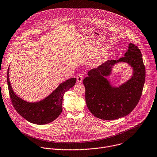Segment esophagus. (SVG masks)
I'll return each instance as SVG.
<instances>
[{
  "label": "esophagus",
  "mask_w": 157,
  "mask_h": 157,
  "mask_svg": "<svg viewBox=\"0 0 157 157\" xmlns=\"http://www.w3.org/2000/svg\"><path fill=\"white\" fill-rule=\"evenodd\" d=\"M83 80V76L81 75V74H78L77 75V82L80 83V82H82Z\"/></svg>",
  "instance_id": "obj_1"
}]
</instances>
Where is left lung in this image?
Returning a JSON list of instances; mask_svg holds the SVG:
<instances>
[{
  "instance_id": "obj_1",
  "label": "left lung",
  "mask_w": 157,
  "mask_h": 157,
  "mask_svg": "<svg viewBox=\"0 0 157 157\" xmlns=\"http://www.w3.org/2000/svg\"><path fill=\"white\" fill-rule=\"evenodd\" d=\"M125 62L133 68V75L118 87L111 85L106 78L113 67ZM145 81V67L142 55L137 46L130 43L124 57L117 60H107L88 72L83 83L85 100L90 112L97 118L112 120L125 117L136 106L141 97Z\"/></svg>"
}]
</instances>
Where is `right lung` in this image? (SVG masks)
I'll use <instances>...</instances> for the list:
<instances>
[{
	"mask_svg": "<svg viewBox=\"0 0 157 157\" xmlns=\"http://www.w3.org/2000/svg\"><path fill=\"white\" fill-rule=\"evenodd\" d=\"M9 68L7 81L12 105L17 113L30 123L45 125L55 120L62 113L64 94L73 87L77 79L71 78L60 83L53 92L44 99L37 102L27 101L13 92L9 80Z\"/></svg>",
	"mask_w": 157,
	"mask_h": 157,
	"instance_id": "1",
	"label": "right lung"
}]
</instances>
